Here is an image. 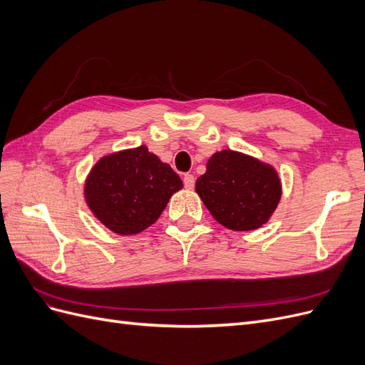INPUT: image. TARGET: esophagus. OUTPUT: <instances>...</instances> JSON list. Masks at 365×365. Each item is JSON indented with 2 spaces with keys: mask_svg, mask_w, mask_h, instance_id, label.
I'll return each mask as SVG.
<instances>
[{
  "mask_svg": "<svg viewBox=\"0 0 365 365\" xmlns=\"http://www.w3.org/2000/svg\"><path fill=\"white\" fill-rule=\"evenodd\" d=\"M182 181H184L185 189H193V187H195V176L192 173H185Z\"/></svg>",
  "mask_w": 365,
  "mask_h": 365,
  "instance_id": "34e87169",
  "label": "esophagus"
}]
</instances>
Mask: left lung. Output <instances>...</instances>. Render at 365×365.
Here are the masks:
<instances>
[{
	"label": "left lung",
	"instance_id": "1",
	"mask_svg": "<svg viewBox=\"0 0 365 365\" xmlns=\"http://www.w3.org/2000/svg\"><path fill=\"white\" fill-rule=\"evenodd\" d=\"M196 193L219 224L250 231L262 227L274 213L282 185L271 165L222 150L208 160L207 172L196 180Z\"/></svg>",
	"mask_w": 365,
	"mask_h": 365
}]
</instances>
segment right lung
Wrapping results in <instances>:
<instances>
[{
  "instance_id": "add662e5",
  "label": "right lung",
  "mask_w": 365,
  "mask_h": 365,
  "mask_svg": "<svg viewBox=\"0 0 365 365\" xmlns=\"http://www.w3.org/2000/svg\"><path fill=\"white\" fill-rule=\"evenodd\" d=\"M182 181L169 164L146 146L123 150L98 161L85 184L91 212L117 235H137L163 213Z\"/></svg>"
}]
</instances>
